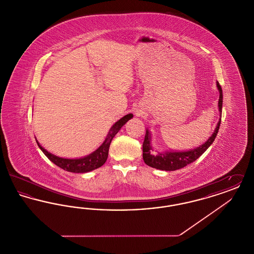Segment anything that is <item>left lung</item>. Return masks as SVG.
Segmentation results:
<instances>
[{
	"mask_svg": "<svg viewBox=\"0 0 254 254\" xmlns=\"http://www.w3.org/2000/svg\"><path fill=\"white\" fill-rule=\"evenodd\" d=\"M217 87L220 93L218 107H219V111L221 115L222 107H223V91H222L221 85H219L218 82ZM220 124H221V118L219 119L214 132L209 137V139L205 142V144L189 151H179V152L167 151V152H158L157 154H154V150L152 149V146H151L150 133L146 130L145 140L143 143V159L147 166L154 169H162L167 171L183 169L184 167L196 161L209 147V145L213 143V141L216 138Z\"/></svg>",
	"mask_w": 254,
	"mask_h": 254,
	"instance_id": "obj_1",
	"label": "left lung"
}]
</instances>
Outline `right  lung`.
Instances as JSON below:
<instances>
[{"label": "right lung", "mask_w": 254, "mask_h": 254, "mask_svg": "<svg viewBox=\"0 0 254 254\" xmlns=\"http://www.w3.org/2000/svg\"><path fill=\"white\" fill-rule=\"evenodd\" d=\"M132 117V114H127V115H126V116L121 118L119 121L116 122L111 127V128L109 129L108 136H107L105 142L102 144V145L94 152H92L91 154H89V155H87V156L84 158L64 159V158L58 157V156H55V155L49 153V151H47L44 147L41 146V145L38 143V141L36 140L37 144L39 145V147L41 148V150L45 153V155L49 158L52 163H54L56 166H58L61 169H64V170L69 171V172L85 173V172L91 171L93 169H98L106 163L108 156H109V145H110V143H111L113 137L121 129L122 127L129 119H131Z\"/></svg>", "instance_id": "obj_1"}]
</instances>
